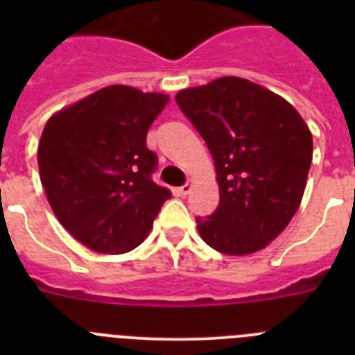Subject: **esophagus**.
<instances>
[{
  "label": "esophagus",
  "mask_w": 355,
  "mask_h": 355,
  "mask_svg": "<svg viewBox=\"0 0 355 355\" xmlns=\"http://www.w3.org/2000/svg\"><path fill=\"white\" fill-rule=\"evenodd\" d=\"M190 190H192V183H187V184H183V187L178 188V192H180L181 196H188V193H190Z\"/></svg>",
  "instance_id": "obj_1"
}]
</instances>
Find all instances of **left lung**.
I'll list each match as a JSON object with an SVG mask.
<instances>
[{
	"mask_svg": "<svg viewBox=\"0 0 355 355\" xmlns=\"http://www.w3.org/2000/svg\"><path fill=\"white\" fill-rule=\"evenodd\" d=\"M205 139L220 202L196 218L200 238L229 256L265 249L297 213L313 159L311 131L284 97L225 76L175 94Z\"/></svg>",
	"mask_w": 355,
	"mask_h": 355,
	"instance_id": "left-lung-1",
	"label": "left lung"
}]
</instances>
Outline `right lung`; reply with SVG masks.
<instances>
[{"instance_id":"1","label":"right lung","mask_w":355,"mask_h":355,"mask_svg":"<svg viewBox=\"0 0 355 355\" xmlns=\"http://www.w3.org/2000/svg\"><path fill=\"white\" fill-rule=\"evenodd\" d=\"M167 94L110 85L49 117L37 159L58 222L85 247L122 254L140 245L172 196L150 180V124Z\"/></svg>"}]
</instances>
